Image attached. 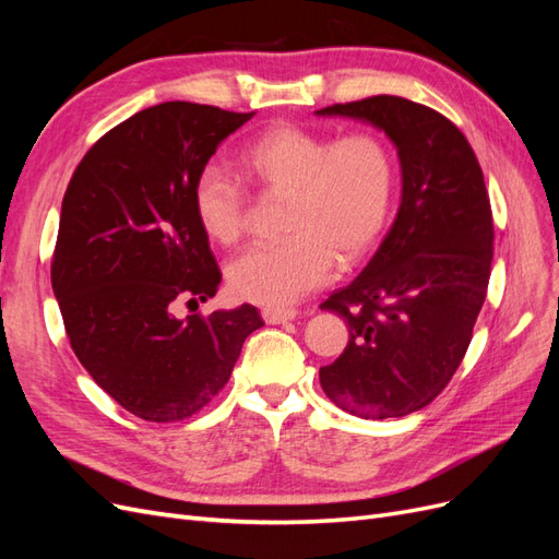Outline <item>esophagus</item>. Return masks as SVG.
<instances>
[{"mask_svg":"<svg viewBox=\"0 0 559 559\" xmlns=\"http://www.w3.org/2000/svg\"><path fill=\"white\" fill-rule=\"evenodd\" d=\"M261 317L265 319V324H284V321H294L298 317L296 310L289 308H263Z\"/></svg>","mask_w":559,"mask_h":559,"instance_id":"1","label":"esophagus"}]
</instances>
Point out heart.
I'll return each instance as SVG.
<instances>
[{
  "label": "heart",
  "mask_w": 559,
  "mask_h": 559,
  "mask_svg": "<svg viewBox=\"0 0 559 559\" xmlns=\"http://www.w3.org/2000/svg\"><path fill=\"white\" fill-rule=\"evenodd\" d=\"M235 167L259 189L286 193L277 245H253L226 267L230 292L265 308H282L324 286L335 265L359 259L386 224L394 165L384 142L370 132L326 134L296 126L270 128L240 148ZM200 228L216 245L240 240L247 195L218 165L193 181Z\"/></svg>",
  "instance_id": "obj_1"
}]
</instances>
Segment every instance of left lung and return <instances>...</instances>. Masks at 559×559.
<instances>
[{
    "label": "left lung",
    "instance_id": "obj_1",
    "mask_svg": "<svg viewBox=\"0 0 559 559\" xmlns=\"http://www.w3.org/2000/svg\"><path fill=\"white\" fill-rule=\"evenodd\" d=\"M382 130L401 163V205L361 275L321 302L349 343L319 368L326 396L364 419L429 405L460 368L492 267V210L476 154L443 114L396 95L319 109Z\"/></svg>",
    "mask_w": 559,
    "mask_h": 559
}]
</instances>
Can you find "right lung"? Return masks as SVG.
Instances as JSON below:
<instances>
[{"instance_id": "obj_1", "label": "right lung", "mask_w": 559, "mask_h": 559, "mask_svg": "<svg viewBox=\"0 0 559 559\" xmlns=\"http://www.w3.org/2000/svg\"><path fill=\"white\" fill-rule=\"evenodd\" d=\"M253 114L163 103L99 138L67 186L50 282L67 337L105 392L146 421L195 415L222 392L253 306L175 314L222 282L193 210V181Z\"/></svg>"}]
</instances>
